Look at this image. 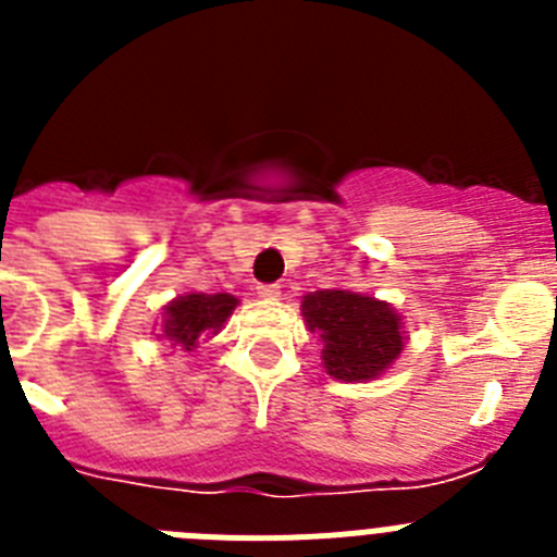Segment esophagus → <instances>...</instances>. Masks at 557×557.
<instances>
[{
    "label": "esophagus",
    "mask_w": 557,
    "mask_h": 557,
    "mask_svg": "<svg viewBox=\"0 0 557 557\" xmlns=\"http://www.w3.org/2000/svg\"><path fill=\"white\" fill-rule=\"evenodd\" d=\"M256 293H259V298H264V301H275V298L282 295V287H278V284H259Z\"/></svg>",
    "instance_id": "esophagus-1"
}]
</instances>
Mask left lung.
Masks as SVG:
<instances>
[{"label":"left lung","instance_id":"obj_1","mask_svg":"<svg viewBox=\"0 0 557 557\" xmlns=\"http://www.w3.org/2000/svg\"><path fill=\"white\" fill-rule=\"evenodd\" d=\"M309 332L323 339L326 373L343 382L373 379L405 348L401 318L385 301L348 289H318L301 304Z\"/></svg>","mask_w":557,"mask_h":557}]
</instances>
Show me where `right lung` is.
Returning <instances> with one entry per match:
<instances>
[{
	"label": "right lung",
	"mask_w": 557,
	"mask_h": 557,
	"mask_svg": "<svg viewBox=\"0 0 557 557\" xmlns=\"http://www.w3.org/2000/svg\"><path fill=\"white\" fill-rule=\"evenodd\" d=\"M236 304L239 301L228 293L181 295L170 307H164L166 339H172V346H181L189 351V348L198 346V339L203 334L220 332V326L228 321V314L234 312Z\"/></svg>",
	"instance_id": "right-lung-1"
}]
</instances>
